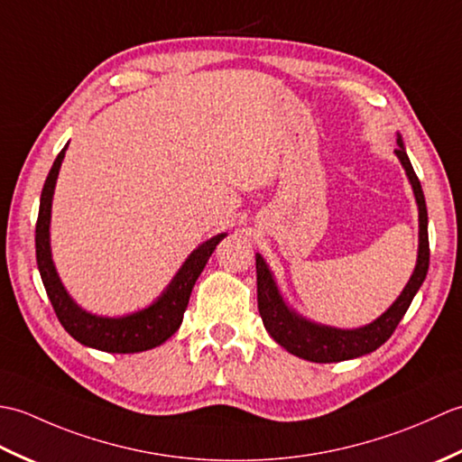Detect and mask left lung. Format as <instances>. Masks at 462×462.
<instances>
[{
    "instance_id": "obj_1",
    "label": "left lung",
    "mask_w": 462,
    "mask_h": 462,
    "mask_svg": "<svg viewBox=\"0 0 462 462\" xmlns=\"http://www.w3.org/2000/svg\"><path fill=\"white\" fill-rule=\"evenodd\" d=\"M399 149L395 154L399 156L401 164L409 176V182L413 186V194L419 206V256L413 276L407 282L405 290L393 301L383 316L367 326L357 329H339L331 326H321V323L310 321L301 318L300 313L290 310L286 301L280 296V290L273 282L268 263L263 262L260 254H256V276H258V310L263 321V328L268 329L273 341H278L283 349H288L293 356L308 359L313 363H336L353 357L367 356V353L381 347L391 336H393L399 321L403 319L405 311L413 301L415 293L419 291L420 283L427 278L429 270V232H427V204L425 194L420 189V182L413 171L409 156L405 152L401 136L397 139Z\"/></svg>"
}]
</instances>
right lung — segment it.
<instances>
[{"instance_id": "1", "label": "right lung", "mask_w": 462, "mask_h": 462, "mask_svg": "<svg viewBox=\"0 0 462 462\" xmlns=\"http://www.w3.org/2000/svg\"><path fill=\"white\" fill-rule=\"evenodd\" d=\"M69 144V143H67ZM65 149L57 154V159L47 174V180L42 190V202H39V216L35 226V254L37 268L42 273L43 286L49 301L61 321L65 331L87 347H95L109 353H139L161 346L174 331L180 328L182 316L189 306L190 291L196 280L202 273L206 262L212 256L216 246L226 238V234H218L210 240L202 242L196 248L166 290L156 298L149 308L139 310L123 318H101L81 310L73 298L63 288L55 263L51 260V244H49V224H51V202L53 190L61 169Z\"/></svg>"}]
</instances>
